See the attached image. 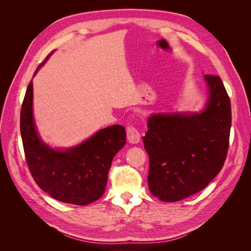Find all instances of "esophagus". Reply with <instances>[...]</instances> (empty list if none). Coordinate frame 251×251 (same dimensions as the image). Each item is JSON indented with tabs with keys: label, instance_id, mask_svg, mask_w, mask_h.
I'll use <instances>...</instances> for the list:
<instances>
[{
	"label": "esophagus",
	"instance_id": "obj_1",
	"mask_svg": "<svg viewBox=\"0 0 251 251\" xmlns=\"http://www.w3.org/2000/svg\"><path fill=\"white\" fill-rule=\"evenodd\" d=\"M126 136H127V140L130 143H138L140 141L141 135L139 131L133 126H128L126 127Z\"/></svg>",
	"mask_w": 251,
	"mask_h": 251
}]
</instances>
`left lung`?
Returning <instances> with one entry per match:
<instances>
[{
  "label": "left lung",
  "instance_id": "left-lung-1",
  "mask_svg": "<svg viewBox=\"0 0 251 251\" xmlns=\"http://www.w3.org/2000/svg\"><path fill=\"white\" fill-rule=\"evenodd\" d=\"M206 107L201 113L154 114L142 140L150 158V192L177 202L208 185L222 170L229 146L231 107L222 79L205 75Z\"/></svg>",
  "mask_w": 251,
  "mask_h": 251
}]
</instances>
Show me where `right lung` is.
I'll return each mask as SVG.
<instances>
[{
    "mask_svg": "<svg viewBox=\"0 0 251 251\" xmlns=\"http://www.w3.org/2000/svg\"><path fill=\"white\" fill-rule=\"evenodd\" d=\"M32 98L31 80L21 109V135L28 168L36 184L64 203L87 205L98 200L105 191L113 158L126 144V128L111 126L79 146L68 150L51 149L36 132Z\"/></svg>",
    "mask_w": 251,
    "mask_h": 251,
    "instance_id": "add662e5",
    "label": "right lung"
}]
</instances>
